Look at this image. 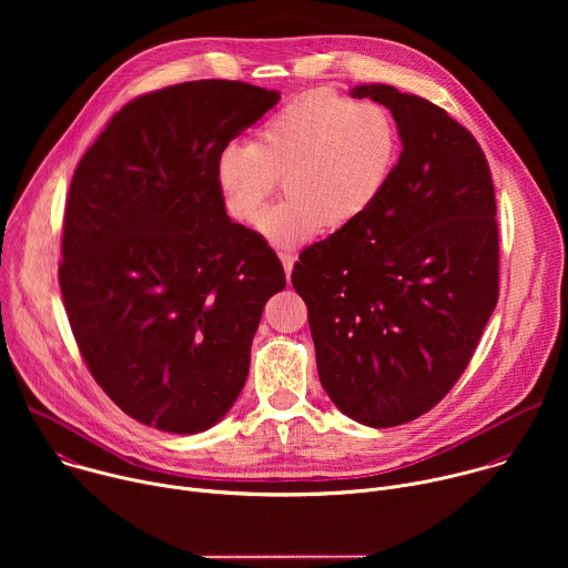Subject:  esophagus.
<instances>
[{
	"mask_svg": "<svg viewBox=\"0 0 568 568\" xmlns=\"http://www.w3.org/2000/svg\"><path fill=\"white\" fill-rule=\"evenodd\" d=\"M278 258H281L283 267H285V274L290 276V274H292V270H294V261H296V256H294V254H287V252H281V254H278Z\"/></svg>",
	"mask_w": 568,
	"mask_h": 568,
	"instance_id": "34e87169",
	"label": "esophagus"
}]
</instances>
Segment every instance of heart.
<instances>
[{"label": "heart", "mask_w": 568, "mask_h": 568, "mask_svg": "<svg viewBox=\"0 0 568 568\" xmlns=\"http://www.w3.org/2000/svg\"><path fill=\"white\" fill-rule=\"evenodd\" d=\"M399 128L377 101L314 92L267 116L252 143L231 141L215 156L224 211L254 226L283 180L287 197L261 220L276 247H296L323 226L342 229L364 215L388 184Z\"/></svg>", "instance_id": "heart-1"}]
</instances>
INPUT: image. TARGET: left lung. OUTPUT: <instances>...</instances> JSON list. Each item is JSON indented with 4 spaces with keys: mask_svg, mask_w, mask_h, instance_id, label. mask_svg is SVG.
Here are the masks:
<instances>
[{
    "mask_svg": "<svg viewBox=\"0 0 568 568\" xmlns=\"http://www.w3.org/2000/svg\"><path fill=\"white\" fill-rule=\"evenodd\" d=\"M402 152L375 204L307 247L292 285L307 305L321 386L384 429L434 409L467 368L499 298V229L488 159L438 105L390 85Z\"/></svg>",
    "mask_w": 568,
    "mask_h": 568,
    "instance_id": "8db88e82",
    "label": "left lung"
}]
</instances>
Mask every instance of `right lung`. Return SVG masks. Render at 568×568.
I'll return each mask as SVG.
<instances>
[{
  "mask_svg": "<svg viewBox=\"0 0 568 568\" xmlns=\"http://www.w3.org/2000/svg\"><path fill=\"white\" fill-rule=\"evenodd\" d=\"M240 80H193L128 103L80 159L64 206L60 290L75 344L130 418L171 434L220 423L285 272L231 222L217 152L278 103Z\"/></svg>",
  "mask_w": 568,
  "mask_h": 568,
  "instance_id": "obj_1",
  "label": "right lung"
}]
</instances>
